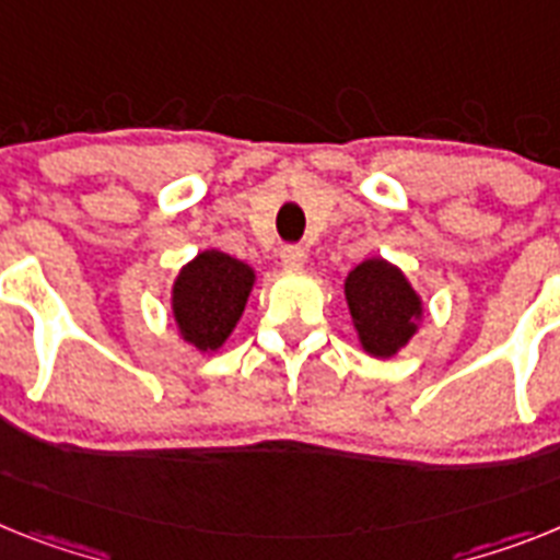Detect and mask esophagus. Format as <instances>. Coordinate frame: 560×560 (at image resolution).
Listing matches in <instances>:
<instances>
[{
    "label": "esophagus",
    "mask_w": 560,
    "mask_h": 560,
    "mask_svg": "<svg viewBox=\"0 0 560 560\" xmlns=\"http://www.w3.org/2000/svg\"><path fill=\"white\" fill-rule=\"evenodd\" d=\"M304 258H307V253H304L302 244H284L281 247V265L288 270H299L304 265Z\"/></svg>",
    "instance_id": "34e87169"
}]
</instances>
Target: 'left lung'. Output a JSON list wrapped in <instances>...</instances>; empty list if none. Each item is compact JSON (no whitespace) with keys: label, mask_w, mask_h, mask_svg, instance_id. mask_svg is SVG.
I'll return each instance as SVG.
<instances>
[{"label":"left lung","mask_w":560,"mask_h":560,"mask_svg":"<svg viewBox=\"0 0 560 560\" xmlns=\"http://www.w3.org/2000/svg\"><path fill=\"white\" fill-rule=\"evenodd\" d=\"M345 293L361 347L370 355L389 359L410 341L416 318L421 316V302L401 270L384 258H368L347 276Z\"/></svg>","instance_id":"left-lung-1"}]
</instances>
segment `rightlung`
<instances>
[{"mask_svg":"<svg viewBox=\"0 0 560 560\" xmlns=\"http://www.w3.org/2000/svg\"><path fill=\"white\" fill-rule=\"evenodd\" d=\"M253 270L219 250L199 253L173 284V316L185 341L215 350L242 318Z\"/></svg>","mask_w":560,"mask_h":560,"instance_id":"1","label":"right lung"}]
</instances>
